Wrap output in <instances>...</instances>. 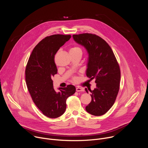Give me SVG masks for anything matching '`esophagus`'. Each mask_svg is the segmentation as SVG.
<instances>
[{
    "label": "esophagus",
    "mask_w": 148,
    "mask_h": 148,
    "mask_svg": "<svg viewBox=\"0 0 148 148\" xmlns=\"http://www.w3.org/2000/svg\"><path fill=\"white\" fill-rule=\"evenodd\" d=\"M76 91L77 92H82V91H84V89L81 88L80 87H77L76 88Z\"/></svg>",
    "instance_id": "obj_1"
}]
</instances>
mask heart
Here are the masks:
<instances>
[{
  "instance_id": "heart-1",
  "label": "heart",
  "mask_w": 148,
  "mask_h": 148,
  "mask_svg": "<svg viewBox=\"0 0 148 148\" xmlns=\"http://www.w3.org/2000/svg\"><path fill=\"white\" fill-rule=\"evenodd\" d=\"M70 53H80L82 54V49H81V47H79V46H74L72 48H71V49L70 50ZM73 79L74 81L77 80V78L76 77H74Z\"/></svg>"
}]
</instances>
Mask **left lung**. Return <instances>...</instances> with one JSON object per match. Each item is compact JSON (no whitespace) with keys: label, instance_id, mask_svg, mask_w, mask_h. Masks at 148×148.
<instances>
[{"label":"left lung","instance_id":"1","mask_svg":"<svg viewBox=\"0 0 148 148\" xmlns=\"http://www.w3.org/2000/svg\"><path fill=\"white\" fill-rule=\"evenodd\" d=\"M74 41L82 45L88 53L86 75L90 79L95 78L97 88L88 90L91 102L86 111L95 116L107 112L117 97L121 79V71L113 51L109 45L98 36L91 33L73 35ZM88 93V90L85 89Z\"/></svg>","mask_w":148,"mask_h":148}]
</instances>
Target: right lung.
Wrapping results in <instances>:
<instances>
[{
	"label": "right lung",
	"mask_w": 148,
	"mask_h": 148,
	"mask_svg": "<svg viewBox=\"0 0 148 148\" xmlns=\"http://www.w3.org/2000/svg\"><path fill=\"white\" fill-rule=\"evenodd\" d=\"M71 37L54 34L41 40L34 48L26 67V85L32 98L41 112L50 118L64 113L67 98L75 92L73 85L59 88V92H56L52 80L57 73L55 54Z\"/></svg>",
	"instance_id": "right-lung-1"
}]
</instances>
